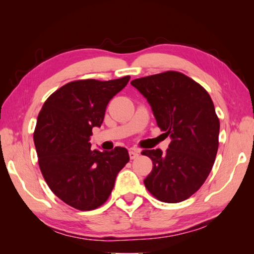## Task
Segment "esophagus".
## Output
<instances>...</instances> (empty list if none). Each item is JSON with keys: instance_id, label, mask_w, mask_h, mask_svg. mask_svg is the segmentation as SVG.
Wrapping results in <instances>:
<instances>
[{"instance_id": "esophagus-1", "label": "esophagus", "mask_w": 254, "mask_h": 254, "mask_svg": "<svg viewBox=\"0 0 254 254\" xmlns=\"http://www.w3.org/2000/svg\"><path fill=\"white\" fill-rule=\"evenodd\" d=\"M139 153H140V151L137 149L132 148V149L128 150V156H130L132 160H133V159H136L137 157H139Z\"/></svg>"}]
</instances>
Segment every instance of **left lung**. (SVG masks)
Masks as SVG:
<instances>
[{"label":"left lung","instance_id":"left-lung-1","mask_svg":"<svg viewBox=\"0 0 254 254\" xmlns=\"http://www.w3.org/2000/svg\"><path fill=\"white\" fill-rule=\"evenodd\" d=\"M131 84L151 105L163 134L171 137L166 153L160 149L141 152L153 165L144 186L163 203H180L201 187L216 158L220 120L212 98L203 86L174 70Z\"/></svg>","mask_w":254,"mask_h":254}]
</instances>
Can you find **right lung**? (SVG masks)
<instances>
[{"label": "right lung", "mask_w": 254, "mask_h": 254, "mask_svg": "<svg viewBox=\"0 0 254 254\" xmlns=\"http://www.w3.org/2000/svg\"><path fill=\"white\" fill-rule=\"evenodd\" d=\"M128 80L130 76L70 81L47 98L38 115L33 141L41 174L51 191L76 209L104 204L119 171L130 160L126 148L101 152L89 143L109 102Z\"/></svg>", "instance_id": "1"}]
</instances>
